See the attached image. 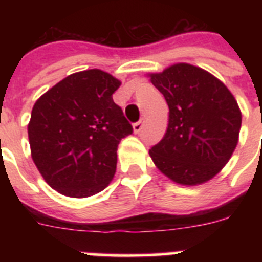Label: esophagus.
I'll return each mask as SVG.
<instances>
[{
  "label": "esophagus",
  "mask_w": 262,
  "mask_h": 262,
  "mask_svg": "<svg viewBox=\"0 0 262 262\" xmlns=\"http://www.w3.org/2000/svg\"><path fill=\"white\" fill-rule=\"evenodd\" d=\"M143 126H144V119L142 118V119H139L136 123H134V133H135V134L140 133V131H142V128H143Z\"/></svg>",
  "instance_id": "34e87169"
}]
</instances>
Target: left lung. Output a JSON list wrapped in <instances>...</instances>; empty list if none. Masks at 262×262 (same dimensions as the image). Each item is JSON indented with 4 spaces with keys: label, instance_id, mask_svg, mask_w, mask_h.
<instances>
[{
    "label": "left lung",
    "instance_id": "obj_1",
    "mask_svg": "<svg viewBox=\"0 0 262 262\" xmlns=\"http://www.w3.org/2000/svg\"><path fill=\"white\" fill-rule=\"evenodd\" d=\"M169 107L164 138L149 149L155 165L181 185L209 181L228 163L242 126L236 99L223 82L190 64L151 75Z\"/></svg>",
    "mask_w": 262,
    "mask_h": 262
}]
</instances>
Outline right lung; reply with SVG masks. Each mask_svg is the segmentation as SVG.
Instances as JSON below:
<instances>
[{"label":"right lung","mask_w":262,"mask_h":262,"mask_svg":"<svg viewBox=\"0 0 262 262\" xmlns=\"http://www.w3.org/2000/svg\"><path fill=\"white\" fill-rule=\"evenodd\" d=\"M119 85L99 69L77 72L51 88L32 107V160L59 193L94 195L114 177L118 144L134 131L113 101Z\"/></svg>","instance_id":"1"}]
</instances>
